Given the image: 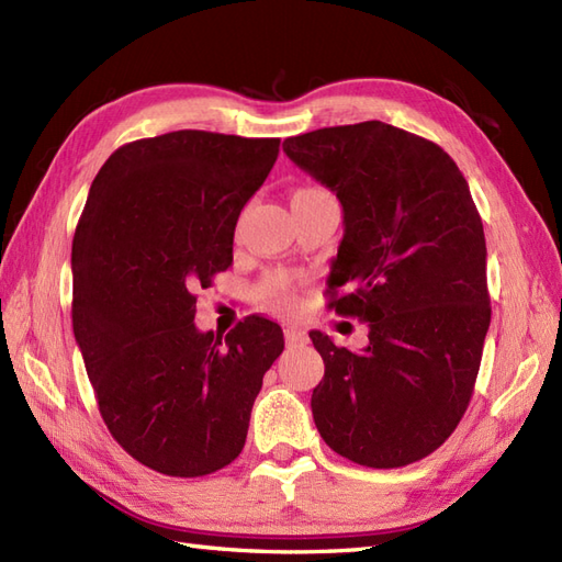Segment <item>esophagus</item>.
<instances>
[{
  "label": "esophagus",
  "instance_id": "esophagus-1",
  "mask_svg": "<svg viewBox=\"0 0 562 562\" xmlns=\"http://www.w3.org/2000/svg\"><path fill=\"white\" fill-rule=\"evenodd\" d=\"M284 337L290 345H299V342H304L306 333L302 328H296V325H284Z\"/></svg>",
  "mask_w": 562,
  "mask_h": 562
}]
</instances>
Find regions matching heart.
Masks as SVG:
<instances>
[{"instance_id":"obj_1","label":"heart","mask_w":562,"mask_h":562,"mask_svg":"<svg viewBox=\"0 0 562 562\" xmlns=\"http://www.w3.org/2000/svg\"><path fill=\"white\" fill-rule=\"evenodd\" d=\"M313 193H323L321 189H299L292 199H302V195H313ZM296 299L294 292V282L290 276H282V272H276V276H270L263 286H260V302L268 304V306H292Z\"/></svg>"}]
</instances>
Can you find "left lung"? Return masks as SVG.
<instances>
[{"label": "left lung", "instance_id": "1", "mask_svg": "<svg viewBox=\"0 0 562 562\" xmlns=\"http://www.w3.org/2000/svg\"><path fill=\"white\" fill-rule=\"evenodd\" d=\"M342 205L333 306L369 323L361 351L311 330L323 381L311 412L342 458L395 469L440 448L472 400L491 325L484 225L467 179L434 140L383 122L282 143Z\"/></svg>", "mask_w": 562, "mask_h": 562}]
</instances>
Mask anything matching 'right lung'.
Listing matches in <instances>:
<instances>
[{
  "label": "right lung",
  "instance_id": "obj_1",
  "mask_svg": "<svg viewBox=\"0 0 562 562\" xmlns=\"http://www.w3.org/2000/svg\"><path fill=\"white\" fill-rule=\"evenodd\" d=\"M280 138L162 134L114 150L71 246L74 337L112 438L167 476L239 458L254 400L282 349L278 323L195 328V292L232 266L234 227Z\"/></svg>",
  "mask_w": 562,
  "mask_h": 562
}]
</instances>
